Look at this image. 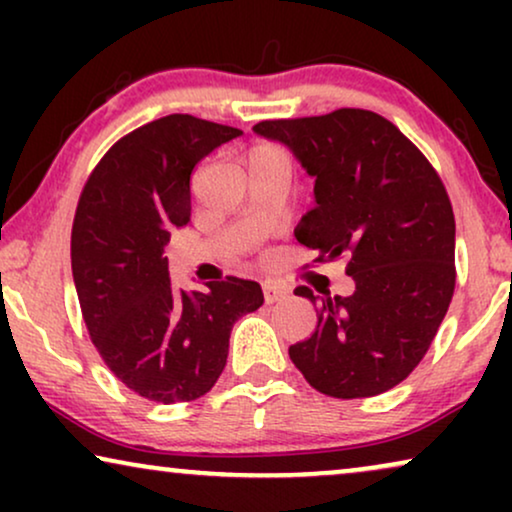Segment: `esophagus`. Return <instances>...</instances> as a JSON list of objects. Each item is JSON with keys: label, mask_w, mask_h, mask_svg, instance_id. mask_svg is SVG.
<instances>
[{"label": "esophagus", "mask_w": 512, "mask_h": 512, "mask_svg": "<svg viewBox=\"0 0 512 512\" xmlns=\"http://www.w3.org/2000/svg\"><path fill=\"white\" fill-rule=\"evenodd\" d=\"M284 296H286V291L282 289V286L263 284V298H265V303H268V305L277 303V300H282Z\"/></svg>", "instance_id": "obj_1"}]
</instances>
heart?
<instances>
[{
  "label": "heart",
  "instance_id": "obj_1",
  "mask_svg": "<svg viewBox=\"0 0 512 512\" xmlns=\"http://www.w3.org/2000/svg\"><path fill=\"white\" fill-rule=\"evenodd\" d=\"M256 151H265V149H256Z\"/></svg>",
  "mask_w": 512,
  "mask_h": 512
}]
</instances>
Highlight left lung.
I'll list each match as a JSON object with an SVG mask.
<instances>
[{"instance_id": "8db88e82", "label": "left lung", "mask_w": 512, "mask_h": 512, "mask_svg": "<svg viewBox=\"0 0 512 512\" xmlns=\"http://www.w3.org/2000/svg\"><path fill=\"white\" fill-rule=\"evenodd\" d=\"M314 179V207L293 230L319 261L349 256L352 296H296L319 305L317 331L289 347L305 380L333 398L377 396L424 359L454 293V214L415 144L366 109L263 121Z\"/></svg>"}]
</instances>
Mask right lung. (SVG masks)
<instances>
[{
	"label": "right lung",
	"mask_w": 512,
	"mask_h": 512,
	"mask_svg": "<svg viewBox=\"0 0 512 512\" xmlns=\"http://www.w3.org/2000/svg\"><path fill=\"white\" fill-rule=\"evenodd\" d=\"M242 130L172 114L111 146L83 188L72 275L83 321L111 373L156 403L205 396L226 368L235 321L263 305L261 284L228 277L177 289L165 247L191 223V172Z\"/></svg>",
	"instance_id": "right-lung-1"
}]
</instances>
